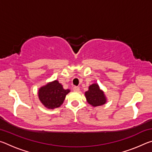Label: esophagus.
Listing matches in <instances>:
<instances>
[{
	"mask_svg": "<svg viewBox=\"0 0 152 152\" xmlns=\"http://www.w3.org/2000/svg\"><path fill=\"white\" fill-rule=\"evenodd\" d=\"M73 91H75V92H79L80 91V88L78 86H74L73 88Z\"/></svg>",
	"mask_w": 152,
	"mask_h": 152,
	"instance_id": "34e87169",
	"label": "esophagus"
}]
</instances>
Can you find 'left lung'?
Here are the masks:
<instances>
[{"label": "left lung", "mask_w": 152, "mask_h": 152, "mask_svg": "<svg viewBox=\"0 0 152 152\" xmlns=\"http://www.w3.org/2000/svg\"><path fill=\"white\" fill-rule=\"evenodd\" d=\"M87 102L92 106L97 107L104 104L107 102V98L104 92L100 89L98 84H92L88 87V91L85 92Z\"/></svg>", "instance_id": "obj_1"}]
</instances>
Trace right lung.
I'll return each instance as SVG.
<instances>
[{"instance_id":"add662e5","label":"right lung","mask_w":152,"mask_h":152,"mask_svg":"<svg viewBox=\"0 0 152 152\" xmlns=\"http://www.w3.org/2000/svg\"><path fill=\"white\" fill-rule=\"evenodd\" d=\"M70 92L69 89H64L58 80H54L41 87L38 91V96L41 102L46 108L53 109L63 104L66 94Z\"/></svg>"}]
</instances>
